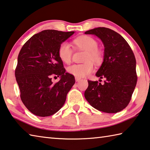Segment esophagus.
Segmentation results:
<instances>
[{"mask_svg": "<svg viewBox=\"0 0 150 150\" xmlns=\"http://www.w3.org/2000/svg\"><path fill=\"white\" fill-rule=\"evenodd\" d=\"M81 79V78L75 77V81H76V82H78V81H79Z\"/></svg>", "mask_w": 150, "mask_h": 150, "instance_id": "esophagus-1", "label": "esophagus"}]
</instances>
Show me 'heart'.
Instances as JSON below:
<instances>
[{"mask_svg": "<svg viewBox=\"0 0 150 150\" xmlns=\"http://www.w3.org/2000/svg\"><path fill=\"white\" fill-rule=\"evenodd\" d=\"M74 44L77 47L86 51L84 61L82 64H73L67 67L69 74L77 77H84L88 75L94 70V65L99 64L103 60L101 51L98 49V42L94 38L88 35H83L74 40ZM73 50L70 45L67 42H62L58 48V56L61 60L66 64L70 63L72 58Z\"/></svg>", "mask_w": 150, "mask_h": 150, "instance_id": "obj_1", "label": "heart"}]
</instances>
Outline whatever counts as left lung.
Returning a JSON list of instances; mask_svg holds the SVG:
<instances>
[{
  "label": "left lung",
  "mask_w": 150,
  "mask_h": 150,
  "mask_svg": "<svg viewBox=\"0 0 150 150\" xmlns=\"http://www.w3.org/2000/svg\"><path fill=\"white\" fill-rule=\"evenodd\" d=\"M84 33L96 35L103 42V61L96 75L105 79L103 84L88 81L84 97L98 110L119 112L129 103L137 84L134 54L124 38L113 30L98 28Z\"/></svg>",
  "instance_id": "obj_1"
}]
</instances>
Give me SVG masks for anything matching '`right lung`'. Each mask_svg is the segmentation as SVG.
<instances>
[{
    "mask_svg": "<svg viewBox=\"0 0 150 150\" xmlns=\"http://www.w3.org/2000/svg\"><path fill=\"white\" fill-rule=\"evenodd\" d=\"M75 31L48 29L34 35L19 53L15 76L21 100L28 110L39 117L53 115L62 108L75 80L66 72L58 48ZM52 75L61 77L53 84Z\"/></svg>",
    "mask_w": 150,
    "mask_h": 150,
    "instance_id": "right-lung-1",
    "label": "right lung"
}]
</instances>
